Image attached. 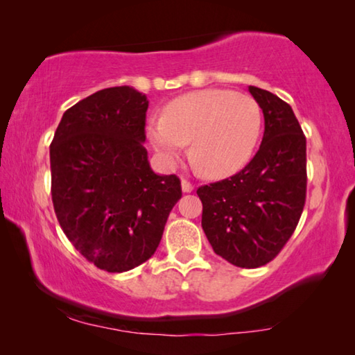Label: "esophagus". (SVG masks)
Instances as JSON below:
<instances>
[{"label":"esophagus","instance_id":"34e87169","mask_svg":"<svg viewBox=\"0 0 355 355\" xmlns=\"http://www.w3.org/2000/svg\"><path fill=\"white\" fill-rule=\"evenodd\" d=\"M182 189H183V192H191V191H194V184L188 182V180H182Z\"/></svg>","mask_w":355,"mask_h":355}]
</instances>
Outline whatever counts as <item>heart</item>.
Returning a JSON list of instances; mask_svg holds the SVG:
<instances>
[{"label": "heart", "instance_id": "1", "mask_svg": "<svg viewBox=\"0 0 355 355\" xmlns=\"http://www.w3.org/2000/svg\"><path fill=\"white\" fill-rule=\"evenodd\" d=\"M263 114L249 95L202 89L171 100L163 119L148 122L153 147L177 159L191 142V161L202 175L224 178L248 163L261 135Z\"/></svg>", "mask_w": 355, "mask_h": 355}]
</instances>
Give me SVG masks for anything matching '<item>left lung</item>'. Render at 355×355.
<instances>
[{
	"label": "left lung",
	"instance_id": "obj_1",
	"mask_svg": "<svg viewBox=\"0 0 355 355\" xmlns=\"http://www.w3.org/2000/svg\"><path fill=\"white\" fill-rule=\"evenodd\" d=\"M249 92L264 116L260 148L243 171L200 186L197 196L213 250L252 269L274 260L296 230L307 192V144L290 105L260 87Z\"/></svg>",
	"mask_w": 355,
	"mask_h": 355
}]
</instances>
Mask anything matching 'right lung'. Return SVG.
Returning <instances> with one entry per match:
<instances>
[{
  "instance_id": "right-lung-1",
  "label": "right lung",
  "mask_w": 355,
  "mask_h": 355,
  "mask_svg": "<svg viewBox=\"0 0 355 355\" xmlns=\"http://www.w3.org/2000/svg\"><path fill=\"white\" fill-rule=\"evenodd\" d=\"M147 107L133 87L103 89L64 112L50 146L59 225L86 260L107 272L130 271L155 254L182 197L177 175L150 167Z\"/></svg>"
}]
</instances>
